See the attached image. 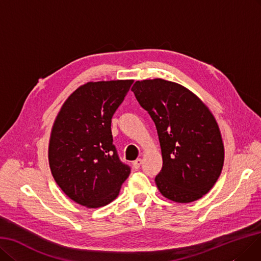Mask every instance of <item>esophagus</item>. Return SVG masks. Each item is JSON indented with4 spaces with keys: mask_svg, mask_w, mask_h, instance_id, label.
<instances>
[{
    "mask_svg": "<svg viewBox=\"0 0 261 261\" xmlns=\"http://www.w3.org/2000/svg\"><path fill=\"white\" fill-rule=\"evenodd\" d=\"M141 163H142V160H141V159H137L136 161H134V162H133L134 168H135V169H139V168H140V165H141Z\"/></svg>",
    "mask_w": 261,
    "mask_h": 261,
    "instance_id": "34e87169",
    "label": "esophagus"
}]
</instances>
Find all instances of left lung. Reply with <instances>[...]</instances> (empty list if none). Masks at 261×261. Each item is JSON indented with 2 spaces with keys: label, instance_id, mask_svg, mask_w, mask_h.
<instances>
[{
  "label": "left lung",
  "instance_id": "obj_1",
  "mask_svg": "<svg viewBox=\"0 0 261 261\" xmlns=\"http://www.w3.org/2000/svg\"><path fill=\"white\" fill-rule=\"evenodd\" d=\"M132 91L158 129L163 156L155 176L159 191L174 202L198 200L214 186L224 165L212 112L189 89L161 78L136 81Z\"/></svg>",
  "mask_w": 261,
  "mask_h": 261
}]
</instances>
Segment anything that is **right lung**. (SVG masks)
<instances>
[{"label":"right lung","mask_w":261,"mask_h":261,"mask_svg":"<svg viewBox=\"0 0 261 261\" xmlns=\"http://www.w3.org/2000/svg\"><path fill=\"white\" fill-rule=\"evenodd\" d=\"M133 82H88L71 93L56 118L48 150L51 173L81 205L110 203L130 173L112 143L111 119Z\"/></svg>","instance_id":"1"}]
</instances>
